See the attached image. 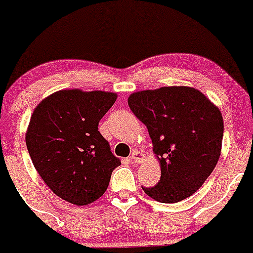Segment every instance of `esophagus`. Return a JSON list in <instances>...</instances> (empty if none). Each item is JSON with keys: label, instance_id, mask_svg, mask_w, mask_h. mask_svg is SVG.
<instances>
[{"label": "esophagus", "instance_id": "obj_1", "mask_svg": "<svg viewBox=\"0 0 253 253\" xmlns=\"http://www.w3.org/2000/svg\"><path fill=\"white\" fill-rule=\"evenodd\" d=\"M144 158H146V154L142 153V152H139V151H137V149H134L133 153H131V156H130V160L135 163L143 162V161H144Z\"/></svg>", "mask_w": 253, "mask_h": 253}]
</instances>
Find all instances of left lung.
<instances>
[{"mask_svg": "<svg viewBox=\"0 0 253 253\" xmlns=\"http://www.w3.org/2000/svg\"><path fill=\"white\" fill-rule=\"evenodd\" d=\"M128 104L146 125L161 180L142 187L156 202L178 203L202 187L215 169L223 140V116L202 91L189 86L133 92Z\"/></svg>", "mask_w": 253, "mask_h": 253, "instance_id": "obj_1", "label": "left lung"}]
</instances>
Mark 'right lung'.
I'll use <instances>...</instances> for the list:
<instances>
[{
  "label": "right lung",
  "mask_w": 253,
  "mask_h": 253,
  "mask_svg": "<svg viewBox=\"0 0 253 253\" xmlns=\"http://www.w3.org/2000/svg\"><path fill=\"white\" fill-rule=\"evenodd\" d=\"M118 99L115 92L67 88L38 104L25 142L46 186L71 204H91L104 195L120 161L99 131V122Z\"/></svg>",
  "instance_id": "1"
}]
</instances>
